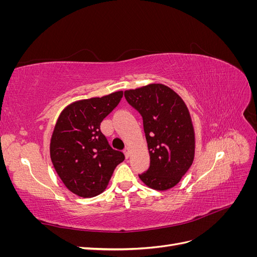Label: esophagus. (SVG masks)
I'll use <instances>...</instances> for the list:
<instances>
[{"mask_svg": "<svg viewBox=\"0 0 257 257\" xmlns=\"http://www.w3.org/2000/svg\"><path fill=\"white\" fill-rule=\"evenodd\" d=\"M124 154H125V158L126 159H128L130 158V148L127 147V148H125V149H124Z\"/></svg>", "mask_w": 257, "mask_h": 257, "instance_id": "1", "label": "esophagus"}]
</instances>
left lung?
Returning <instances> with one entry per match:
<instances>
[{"label":"left lung","mask_w":257,"mask_h":257,"mask_svg":"<svg viewBox=\"0 0 257 257\" xmlns=\"http://www.w3.org/2000/svg\"><path fill=\"white\" fill-rule=\"evenodd\" d=\"M127 103L142 114L150 166L139 175L149 188L172 189L194 161L195 132L183 99L162 83L124 92Z\"/></svg>","instance_id":"left-lung-1"}]
</instances>
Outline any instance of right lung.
Masks as SVG:
<instances>
[{
    "instance_id": "obj_1",
    "label": "right lung",
    "mask_w": 257,
    "mask_h": 257,
    "mask_svg": "<svg viewBox=\"0 0 257 257\" xmlns=\"http://www.w3.org/2000/svg\"><path fill=\"white\" fill-rule=\"evenodd\" d=\"M123 91L77 100L59 115L50 141V158L66 188L80 197H93L108 185L124 161L100 132V122L118 106Z\"/></svg>"
}]
</instances>
